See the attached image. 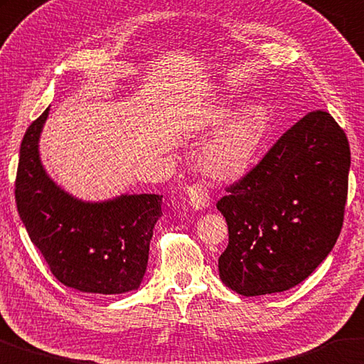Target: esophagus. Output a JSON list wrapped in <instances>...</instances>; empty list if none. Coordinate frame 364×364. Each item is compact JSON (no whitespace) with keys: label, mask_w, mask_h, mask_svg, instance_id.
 <instances>
[{"label":"esophagus","mask_w":364,"mask_h":364,"mask_svg":"<svg viewBox=\"0 0 364 364\" xmlns=\"http://www.w3.org/2000/svg\"><path fill=\"white\" fill-rule=\"evenodd\" d=\"M187 201L193 210H205L210 206V193L203 183H193L187 188Z\"/></svg>","instance_id":"obj_1"}]
</instances>
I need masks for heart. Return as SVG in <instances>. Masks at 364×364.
Instances as JSON below:
<instances>
[{
  "mask_svg": "<svg viewBox=\"0 0 364 364\" xmlns=\"http://www.w3.org/2000/svg\"><path fill=\"white\" fill-rule=\"evenodd\" d=\"M219 128L222 130L205 146L201 164L218 181H240L253 169L269 129V116L263 105H248L237 112L235 105L223 101L208 108L196 122V129L203 134Z\"/></svg>",
  "mask_w": 364,
  "mask_h": 364,
  "instance_id": "1",
  "label": "heart"
}]
</instances>
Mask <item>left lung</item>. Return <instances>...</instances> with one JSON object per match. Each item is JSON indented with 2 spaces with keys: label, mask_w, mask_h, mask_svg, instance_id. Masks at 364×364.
<instances>
[{
  "label": "left lung",
  "mask_w": 364,
  "mask_h": 364,
  "mask_svg": "<svg viewBox=\"0 0 364 364\" xmlns=\"http://www.w3.org/2000/svg\"><path fill=\"white\" fill-rule=\"evenodd\" d=\"M348 171L347 135L329 112H308L291 126L218 201L229 228L221 281L245 296L305 281L341 234Z\"/></svg>",
  "instance_id": "8db88e82"
}]
</instances>
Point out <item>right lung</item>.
Here are the masks:
<instances>
[{"instance_id":"1","label":"right lung","mask_w":364,"mask_h":364,"mask_svg":"<svg viewBox=\"0 0 364 364\" xmlns=\"http://www.w3.org/2000/svg\"><path fill=\"white\" fill-rule=\"evenodd\" d=\"M46 108L21 143L17 211L28 237L59 282L87 294L117 295L140 287L163 195H119L83 201L48 176L38 141Z\"/></svg>"}]
</instances>
